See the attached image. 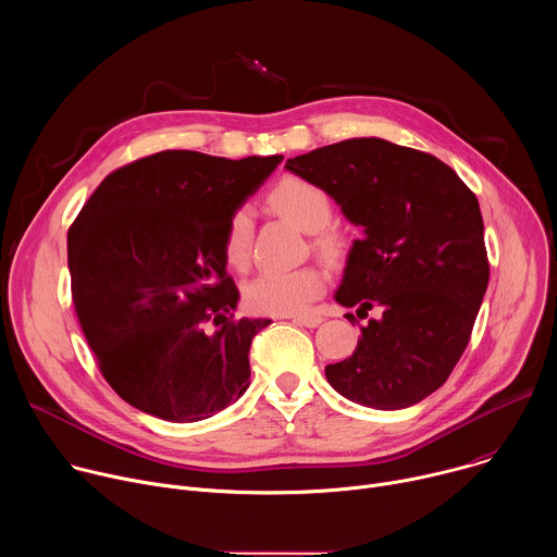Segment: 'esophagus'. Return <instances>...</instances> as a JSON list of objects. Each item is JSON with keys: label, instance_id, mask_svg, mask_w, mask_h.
<instances>
[{"label": "esophagus", "instance_id": "1", "mask_svg": "<svg viewBox=\"0 0 557 557\" xmlns=\"http://www.w3.org/2000/svg\"><path fill=\"white\" fill-rule=\"evenodd\" d=\"M293 322L299 326H306V329H317L324 320L320 314H297V317H293Z\"/></svg>", "mask_w": 557, "mask_h": 557}]
</instances>
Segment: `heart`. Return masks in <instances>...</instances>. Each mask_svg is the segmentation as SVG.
Returning a JSON list of instances; mask_svg holds the SVG:
<instances>
[{
    "instance_id": "1",
    "label": "heart",
    "mask_w": 557,
    "mask_h": 557,
    "mask_svg": "<svg viewBox=\"0 0 557 557\" xmlns=\"http://www.w3.org/2000/svg\"><path fill=\"white\" fill-rule=\"evenodd\" d=\"M273 207L293 220L301 231L312 233L314 249L326 262L337 264L350 251L348 235L333 226L331 196L310 181L288 176L271 191ZM253 218L249 207L235 209L224 231V258L231 267H243L249 258ZM326 288V275L317 267L293 271H262L245 288V301L251 310L264 314L304 312Z\"/></svg>"
}]
</instances>
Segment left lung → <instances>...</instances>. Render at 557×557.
I'll return each mask as SVG.
<instances>
[{
    "instance_id": "1",
    "label": "left lung",
    "mask_w": 557,
    "mask_h": 557,
    "mask_svg": "<svg viewBox=\"0 0 557 557\" xmlns=\"http://www.w3.org/2000/svg\"><path fill=\"white\" fill-rule=\"evenodd\" d=\"M284 170L320 185L363 228L335 299L363 314L381 308L355 352L326 366L329 383L374 410L423 401L467 348L490 284L479 200L436 156L376 136L317 147Z\"/></svg>"
}]
</instances>
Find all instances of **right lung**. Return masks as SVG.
<instances>
[{"mask_svg": "<svg viewBox=\"0 0 557 557\" xmlns=\"http://www.w3.org/2000/svg\"><path fill=\"white\" fill-rule=\"evenodd\" d=\"M282 158L158 151L112 172L70 226L78 324L136 410L196 423L247 392L251 342L271 320H233L240 293L226 275L224 231Z\"/></svg>", "mask_w": 557, "mask_h": 557, "instance_id": "1", "label": "right lung"}]
</instances>
